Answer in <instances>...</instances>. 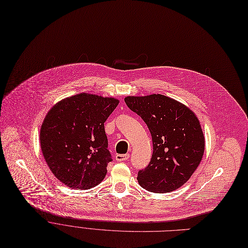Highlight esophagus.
<instances>
[{
	"instance_id": "esophagus-1",
	"label": "esophagus",
	"mask_w": 248,
	"mask_h": 248,
	"mask_svg": "<svg viewBox=\"0 0 248 248\" xmlns=\"http://www.w3.org/2000/svg\"><path fill=\"white\" fill-rule=\"evenodd\" d=\"M128 158H129V154H124V155H120V154H117V155H115V160H116L117 162H123V161H126Z\"/></svg>"
}]
</instances>
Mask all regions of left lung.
I'll use <instances>...</instances> for the list:
<instances>
[{
  "label": "left lung",
  "instance_id": "left-lung-1",
  "mask_svg": "<svg viewBox=\"0 0 248 248\" xmlns=\"http://www.w3.org/2000/svg\"><path fill=\"white\" fill-rule=\"evenodd\" d=\"M124 101L146 123L153 140L152 159L139 171V184L155 193L183 186L204 154L205 140L197 116L184 104L162 94L127 96Z\"/></svg>",
  "mask_w": 248,
  "mask_h": 248
}]
</instances>
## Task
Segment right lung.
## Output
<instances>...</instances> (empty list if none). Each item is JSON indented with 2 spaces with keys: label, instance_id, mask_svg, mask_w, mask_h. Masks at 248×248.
<instances>
[{
  "label": "right lung",
  "instance_id": "add662e5",
  "mask_svg": "<svg viewBox=\"0 0 248 248\" xmlns=\"http://www.w3.org/2000/svg\"><path fill=\"white\" fill-rule=\"evenodd\" d=\"M119 102L80 93L48 111L40 131L41 150L51 172L67 187L87 190L106 177L112 158L104 123Z\"/></svg>",
  "mask_w": 248,
  "mask_h": 248
}]
</instances>
